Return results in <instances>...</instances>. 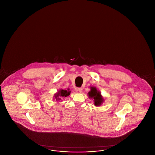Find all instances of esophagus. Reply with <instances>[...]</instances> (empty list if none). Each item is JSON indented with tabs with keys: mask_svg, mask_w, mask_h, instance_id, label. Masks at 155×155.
Wrapping results in <instances>:
<instances>
[{
	"mask_svg": "<svg viewBox=\"0 0 155 155\" xmlns=\"http://www.w3.org/2000/svg\"><path fill=\"white\" fill-rule=\"evenodd\" d=\"M77 89V91L79 92H82V88H78Z\"/></svg>",
	"mask_w": 155,
	"mask_h": 155,
	"instance_id": "esophagus-1",
	"label": "esophagus"
}]
</instances>
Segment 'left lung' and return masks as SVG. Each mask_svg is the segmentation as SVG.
<instances>
[{
    "label": "left lung",
    "instance_id": "left-lung-1",
    "mask_svg": "<svg viewBox=\"0 0 155 155\" xmlns=\"http://www.w3.org/2000/svg\"><path fill=\"white\" fill-rule=\"evenodd\" d=\"M88 95L90 97L94 98L95 106H100L103 102V98L101 96V93L97 91L95 88L91 87V90L89 92Z\"/></svg>",
    "mask_w": 155,
    "mask_h": 155
}]
</instances>
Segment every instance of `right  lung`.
<instances>
[{"instance_id": "1", "label": "right lung", "mask_w": 155, "mask_h": 155, "mask_svg": "<svg viewBox=\"0 0 155 155\" xmlns=\"http://www.w3.org/2000/svg\"><path fill=\"white\" fill-rule=\"evenodd\" d=\"M70 92L71 91H68L67 90H63V89H60L58 92V93L57 94L55 95V98L56 99V101H60L61 100V97H67V96H69L70 94ZM60 97H59V96Z\"/></svg>"}]
</instances>
